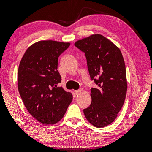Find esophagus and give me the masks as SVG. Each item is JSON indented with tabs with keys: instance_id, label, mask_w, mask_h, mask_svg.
Here are the masks:
<instances>
[{
	"instance_id": "34e87169",
	"label": "esophagus",
	"mask_w": 152,
	"mask_h": 152,
	"mask_svg": "<svg viewBox=\"0 0 152 152\" xmlns=\"http://www.w3.org/2000/svg\"><path fill=\"white\" fill-rule=\"evenodd\" d=\"M81 91H82V89H78V90L74 91V93H75L76 95H78V94H80Z\"/></svg>"
}]
</instances>
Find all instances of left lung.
<instances>
[{"label": "left lung", "mask_w": 152, "mask_h": 152, "mask_svg": "<svg viewBox=\"0 0 152 152\" xmlns=\"http://www.w3.org/2000/svg\"><path fill=\"white\" fill-rule=\"evenodd\" d=\"M75 46L85 53L90 78L97 85L91 89V104L83 110L88 121L97 128L111 124L125 101L126 65L120 50L99 34L78 40Z\"/></svg>", "instance_id": "obj_1"}]
</instances>
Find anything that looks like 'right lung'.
<instances>
[{
  "instance_id": "right-lung-1",
  "label": "right lung",
  "mask_w": 152,
  "mask_h": 152,
  "mask_svg": "<svg viewBox=\"0 0 152 152\" xmlns=\"http://www.w3.org/2000/svg\"><path fill=\"white\" fill-rule=\"evenodd\" d=\"M69 43L40 41L28 48L18 72V87L29 113L43 124H54L64 116L72 94L58 87L61 77L58 58Z\"/></svg>"
}]
</instances>
